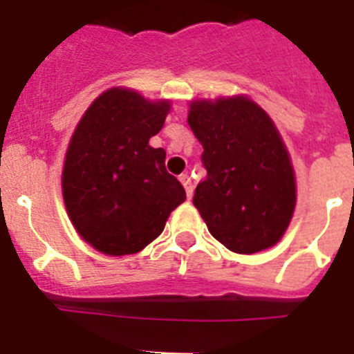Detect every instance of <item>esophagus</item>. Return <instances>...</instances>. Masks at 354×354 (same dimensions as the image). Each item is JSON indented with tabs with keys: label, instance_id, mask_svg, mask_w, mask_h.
Here are the masks:
<instances>
[{
	"label": "esophagus",
	"instance_id": "esophagus-1",
	"mask_svg": "<svg viewBox=\"0 0 354 354\" xmlns=\"http://www.w3.org/2000/svg\"><path fill=\"white\" fill-rule=\"evenodd\" d=\"M180 182H182V185L185 187V192H187V198H189V200H191L192 198V182H191V176H189V174H182V176H180Z\"/></svg>",
	"mask_w": 354,
	"mask_h": 354
}]
</instances>
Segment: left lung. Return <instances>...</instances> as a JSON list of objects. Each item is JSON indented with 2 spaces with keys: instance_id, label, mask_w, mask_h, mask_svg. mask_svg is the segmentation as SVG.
<instances>
[{
  "instance_id": "obj_1",
  "label": "left lung",
  "mask_w": 354,
  "mask_h": 354,
  "mask_svg": "<svg viewBox=\"0 0 354 354\" xmlns=\"http://www.w3.org/2000/svg\"><path fill=\"white\" fill-rule=\"evenodd\" d=\"M189 126L203 145L207 178L194 207L209 232L236 254L266 250L295 209V172L277 127L248 97L194 100Z\"/></svg>"
}]
</instances>
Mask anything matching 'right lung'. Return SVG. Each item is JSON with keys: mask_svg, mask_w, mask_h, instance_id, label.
I'll return each mask as SVG.
<instances>
[{"mask_svg": "<svg viewBox=\"0 0 354 354\" xmlns=\"http://www.w3.org/2000/svg\"><path fill=\"white\" fill-rule=\"evenodd\" d=\"M169 109V100L151 102L111 88L77 124L62 169V198L75 230L95 250H144L185 201L183 185L165 169V151L149 145Z\"/></svg>", "mask_w": 354, "mask_h": 354, "instance_id": "1", "label": "right lung"}]
</instances>
